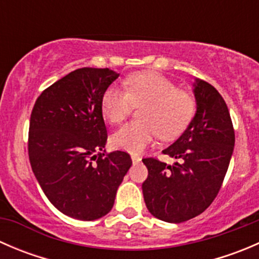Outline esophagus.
Instances as JSON below:
<instances>
[{
    "label": "esophagus",
    "mask_w": 259,
    "mask_h": 259,
    "mask_svg": "<svg viewBox=\"0 0 259 259\" xmlns=\"http://www.w3.org/2000/svg\"><path fill=\"white\" fill-rule=\"evenodd\" d=\"M132 160H133V164H138V163H140L142 158H139V156H137V155H132Z\"/></svg>",
    "instance_id": "esophagus-1"
}]
</instances>
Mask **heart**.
I'll use <instances>...</instances> for the list:
<instances>
[{
  "mask_svg": "<svg viewBox=\"0 0 259 259\" xmlns=\"http://www.w3.org/2000/svg\"><path fill=\"white\" fill-rule=\"evenodd\" d=\"M125 90L110 86L101 98V111L111 124H120L127 117L133 106L143 105L142 120L120 127L111 138L116 149L129 153H142L156 137L161 140L178 138L192 121L195 101L187 91L154 71L129 75L124 80Z\"/></svg>",
  "mask_w": 259,
  "mask_h": 259,
  "instance_id": "b5f03b06",
  "label": "heart"
}]
</instances>
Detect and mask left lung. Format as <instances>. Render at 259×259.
I'll use <instances>...</instances> for the list:
<instances>
[{
    "instance_id": "8db88e82",
    "label": "left lung",
    "mask_w": 259,
    "mask_h": 259,
    "mask_svg": "<svg viewBox=\"0 0 259 259\" xmlns=\"http://www.w3.org/2000/svg\"><path fill=\"white\" fill-rule=\"evenodd\" d=\"M194 117L163 153L173 165L143 159L148 178L143 183L146 208L155 218L182 223L199 215L218 194L234 149V129L227 104L214 86L195 79Z\"/></svg>"
}]
</instances>
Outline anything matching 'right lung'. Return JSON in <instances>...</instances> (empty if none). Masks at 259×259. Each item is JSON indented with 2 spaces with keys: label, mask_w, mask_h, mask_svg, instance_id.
<instances>
[{
  "label": "right lung",
  "mask_w": 259,
  "mask_h": 259,
  "mask_svg": "<svg viewBox=\"0 0 259 259\" xmlns=\"http://www.w3.org/2000/svg\"><path fill=\"white\" fill-rule=\"evenodd\" d=\"M117 77L110 69L75 70L44 90L31 113V168L52 205L71 218L95 221L108 214L132 166L125 151L104 150L101 98Z\"/></svg>",
  "instance_id": "add662e5"
}]
</instances>
